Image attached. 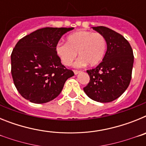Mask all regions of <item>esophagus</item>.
<instances>
[{
    "label": "esophagus",
    "instance_id": "34e87169",
    "mask_svg": "<svg viewBox=\"0 0 146 146\" xmlns=\"http://www.w3.org/2000/svg\"><path fill=\"white\" fill-rule=\"evenodd\" d=\"M74 73L75 75H77V74H78L80 73V71H77V70H74Z\"/></svg>",
    "mask_w": 146,
    "mask_h": 146
}]
</instances>
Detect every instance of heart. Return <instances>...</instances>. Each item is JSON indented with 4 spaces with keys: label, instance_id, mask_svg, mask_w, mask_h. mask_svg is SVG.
Returning <instances> with one entry per match:
<instances>
[{
    "label": "heart",
    "instance_id": "1",
    "mask_svg": "<svg viewBox=\"0 0 146 146\" xmlns=\"http://www.w3.org/2000/svg\"><path fill=\"white\" fill-rule=\"evenodd\" d=\"M107 50L106 39L102 34L91 31H77L66 38V43L60 42L55 47L58 57L64 65L70 66L77 56L74 66L82 67L88 64L96 66L104 58Z\"/></svg>",
    "mask_w": 146,
    "mask_h": 146
}]
</instances>
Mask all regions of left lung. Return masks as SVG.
I'll return each mask as SVG.
<instances>
[{"mask_svg":"<svg viewBox=\"0 0 146 146\" xmlns=\"http://www.w3.org/2000/svg\"><path fill=\"white\" fill-rule=\"evenodd\" d=\"M107 42L102 61L95 69L87 70L90 77L83 88L89 98L98 102H110L118 99L128 88L134 64L133 50L124 37L104 26L93 27Z\"/></svg>","mask_w":146,"mask_h":146,"instance_id":"left-lung-1","label":"left lung"}]
</instances>
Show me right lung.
I'll use <instances>...</instances> for the list:
<instances>
[{
    "instance_id": "add662e5",
    "label": "right lung",
    "mask_w": 146,
    "mask_h": 146,
    "mask_svg": "<svg viewBox=\"0 0 146 146\" xmlns=\"http://www.w3.org/2000/svg\"><path fill=\"white\" fill-rule=\"evenodd\" d=\"M74 28H44L27 35L11 55V75L23 98L36 104L52 101L74 72L62 65L55 47L61 36Z\"/></svg>"
}]
</instances>
